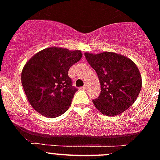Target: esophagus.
I'll return each instance as SVG.
<instances>
[{
  "instance_id": "obj_1",
  "label": "esophagus",
  "mask_w": 160,
  "mask_h": 160,
  "mask_svg": "<svg viewBox=\"0 0 160 160\" xmlns=\"http://www.w3.org/2000/svg\"><path fill=\"white\" fill-rule=\"evenodd\" d=\"M87 86L86 84H85L84 86H83V87H82V89H83V90H87Z\"/></svg>"
}]
</instances>
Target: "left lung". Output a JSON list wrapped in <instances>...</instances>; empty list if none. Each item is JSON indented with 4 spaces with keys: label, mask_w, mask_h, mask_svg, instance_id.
I'll return each mask as SVG.
<instances>
[{
    "label": "left lung",
    "mask_w": 160,
    "mask_h": 160,
    "mask_svg": "<svg viewBox=\"0 0 160 160\" xmlns=\"http://www.w3.org/2000/svg\"><path fill=\"white\" fill-rule=\"evenodd\" d=\"M89 64L96 71L101 93L93 100L96 108L107 116H116L128 110L137 99L142 87V77L135 63L114 52L85 53Z\"/></svg>",
    "instance_id": "obj_1"
}]
</instances>
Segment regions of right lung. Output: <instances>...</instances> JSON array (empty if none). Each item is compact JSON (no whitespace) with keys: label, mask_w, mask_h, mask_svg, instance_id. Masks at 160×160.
Returning <instances> with one entry per match:
<instances>
[{"label":"right lung","mask_w":160,"mask_h":160,"mask_svg":"<svg viewBox=\"0 0 160 160\" xmlns=\"http://www.w3.org/2000/svg\"><path fill=\"white\" fill-rule=\"evenodd\" d=\"M82 57L81 50L53 46L42 49L25 63L22 87L35 111L48 118L60 116L67 111L77 91L68 71Z\"/></svg>","instance_id":"obj_1"}]
</instances>
